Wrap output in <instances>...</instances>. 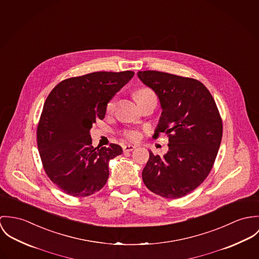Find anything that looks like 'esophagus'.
Returning a JSON list of instances; mask_svg holds the SVG:
<instances>
[{
  "label": "esophagus",
  "instance_id": "34e87169",
  "mask_svg": "<svg viewBox=\"0 0 259 259\" xmlns=\"http://www.w3.org/2000/svg\"><path fill=\"white\" fill-rule=\"evenodd\" d=\"M135 148H136V146H135V145H130V144L123 146V150H124V152H131V151H133Z\"/></svg>",
  "mask_w": 259,
  "mask_h": 259
}]
</instances>
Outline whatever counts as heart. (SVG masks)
Here are the masks:
<instances>
[{
	"label": "heart",
	"instance_id": "heart-1",
	"mask_svg": "<svg viewBox=\"0 0 259 259\" xmlns=\"http://www.w3.org/2000/svg\"><path fill=\"white\" fill-rule=\"evenodd\" d=\"M150 93H152V90H150L149 88H140V89H138V90L134 93V97H135L136 100H139V99H141L142 97L148 95V94H150ZM114 105H115V98H112V99L108 102V104H107V106H106V110H107L108 112H111V111L113 110V108H114ZM125 135H126L127 138H129V139H131V140H135V139H137L138 136H139L138 132H137V131H133V130L127 131V132L125 133Z\"/></svg>",
	"mask_w": 259,
	"mask_h": 259
}]
</instances>
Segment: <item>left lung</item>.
Listing matches in <instances>:
<instances>
[{
    "label": "left lung",
    "instance_id": "1",
    "mask_svg": "<svg viewBox=\"0 0 259 259\" xmlns=\"http://www.w3.org/2000/svg\"><path fill=\"white\" fill-rule=\"evenodd\" d=\"M137 75L161 104L154 136H169V150L163 157L149 150L144 184L163 198H182L210 172L222 141V118L211 94L199 80L155 70L138 71Z\"/></svg>",
    "mask_w": 259,
    "mask_h": 259
}]
</instances>
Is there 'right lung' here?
<instances>
[{
  "mask_svg": "<svg viewBox=\"0 0 259 259\" xmlns=\"http://www.w3.org/2000/svg\"><path fill=\"white\" fill-rule=\"evenodd\" d=\"M133 75L130 70L92 72L65 79L49 94L37 125V148L48 177L63 193L87 197L106 184L109 161L123 150L116 144L94 148L90 129Z\"/></svg>",
  "mask_w": 259,
  "mask_h": 259,
  "instance_id": "right-lung-1",
  "label": "right lung"
}]
</instances>
